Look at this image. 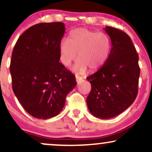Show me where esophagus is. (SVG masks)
I'll use <instances>...</instances> for the list:
<instances>
[{"mask_svg": "<svg viewBox=\"0 0 152 152\" xmlns=\"http://www.w3.org/2000/svg\"><path fill=\"white\" fill-rule=\"evenodd\" d=\"M83 77H82V76H78V75H76V81L77 82H79V81H81V80H83Z\"/></svg>", "mask_w": 152, "mask_h": 152, "instance_id": "1", "label": "esophagus"}]
</instances>
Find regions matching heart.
Masks as SVG:
<instances>
[{
    "instance_id": "1",
    "label": "heart",
    "mask_w": 152,
    "mask_h": 152,
    "mask_svg": "<svg viewBox=\"0 0 152 152\" xmlns=\"http://www.w3.org/2000/svg\"><path fill=\"white\" fill-rule=\"evenodd\" d=\"M111 41L107 34L86 28H76L69 34V41L63 40L59 45L60 60L69 66L77 57L79 60L73 69L77 74H84L89 68L96 71L108 58Z\"/></svg>"
}]
</instances>
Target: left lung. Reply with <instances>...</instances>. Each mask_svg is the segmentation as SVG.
Listing matches in <instances>:
<instances>
[{
	"label": "left lung",
	"instance_id": "obj_1",
	"mask_svg": "<svg viewBox=\"0 0 152 152\" xmlns=\"http://www.w3.org/2000/svg\"><path fill=\"white\" fill-rule=\"evenodd\" d=\"M104 30L112 47L103 66L86 78L91 84L86 101L93 115L110 119L125 111L136 99L140 69L138 54L128 34L109 26Z\"/></svg>",
	"mask_w": 152,
	"mask_h": 152
}]
</instances>
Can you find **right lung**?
Instances as JSON below:
<instances>
[{
  "instance_id": "add662e5",
  "label": "right lung",
  "mask_w": 152,
  "mask_h": 152,
  "mask_svg": "<svg viewBox=\"0 0 152 152\" xmlns=\"http://www.w3.org/2000/svg\"><path fill=\"white\" fill-rule=\"evenodd\" d=\"M64 32L61 22L37 24L21 34L12 50V91L23 108L36 118L59 114L76 85L74 75L59 62Z\"/></svg>"
}]
</instances>
